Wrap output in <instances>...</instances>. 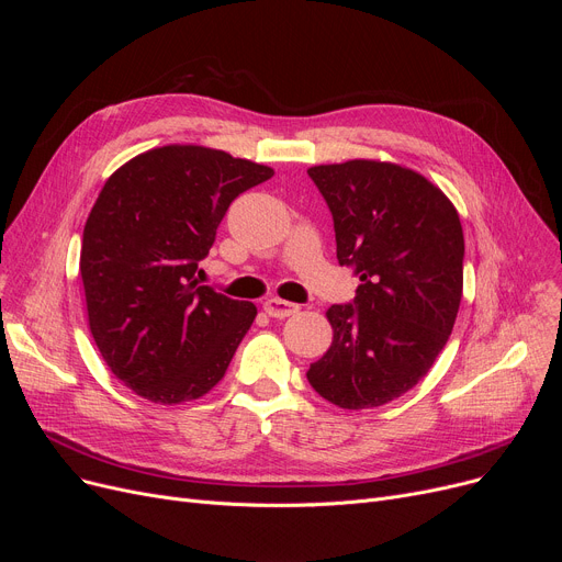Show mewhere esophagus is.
Wrapping results in <instances>:
<instances>
[{
  "instance_id": "obj_1",
  "label": "esophagus",
  "mask_w": 562,
  "mask_h": 562,
  "mask_svg": "<svg viewBox=\"0 0 562 562\" xmlns=\"http://www.w3.org/2000/svg\"><path fill=\"white\" fill-rule=\"evenodd\" d=\"M263 310H266V314H271L276 318H286L291 314H296L301 310V305L282 301V299H269L263 303Z\"/></svg>"
}]
</instances>
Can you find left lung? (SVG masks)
Segmentation results:
<instances>
[{
    "instance_id": "1",
    "label": "left lung",
    "mask_w": 562,
    "mask_h": 562,
    "mask_svg": "<svg viewBox=\"0 0 562 562\" xmlns=\"http://www.w3.org/2000/svg\"><path fill=\"white\" fill-rule=\"evenodd\" d=\"M335 223L337 259L360 278L328 310L333 346L307 371L335 405H385L428 373L462 299L464 236L456 206L426 177L356 159L307 170Z\"/></svg>"
}]
</instances>
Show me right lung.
Returning <instances> with one entry per match:
<instances>
[{"mask_svg": "<svg viewBox=\"0 0 562 562\" xmlns=\"http://www.w3.org/2000/svg\"><path fill=\"white\" fill-rule=\"evenodd\" d=\"M273 170L200 145H166L117 168L83 227L88 323L117 380L155 403L200 398L257 316L198 284V263L236 195Z\"/></svg>", "mask_w": 562, "mask_h": 562, "instance_id": "add662e5", "label": "right lung"}]
</instances>
